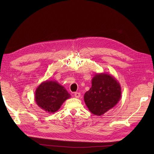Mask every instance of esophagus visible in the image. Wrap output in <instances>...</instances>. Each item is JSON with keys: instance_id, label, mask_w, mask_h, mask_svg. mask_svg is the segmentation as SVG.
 I'll use <instances>...</instances> for the list:
<instances>
[{"instance_id": "1", "label": "esophagus", "mask_w": 154, "mask_h": 154, "mask_svg": "<svg viewBox=\"0 0 154 154\" xmlns=\"http://www.w3.org/2000/svg\"><path fill=\"white\" fill-rule=\"evenodd\" d=\"M74 96L75 97V98H79L81 97V94L79 93H75Z\"/></svg>"}]
</instances>
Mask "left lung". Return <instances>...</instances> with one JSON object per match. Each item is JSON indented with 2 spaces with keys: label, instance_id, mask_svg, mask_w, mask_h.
<instances>
[{
  "label": "left lung",
  "instance_id": "obj_1",
  "mask_svg": "<svg viewBox=\"0 0 154 154\" xmlns=\"http://www.w3.org/2000/svg\"><path fill=\"white\" fill-rule=\"evenodd\" d=\"M92 87L84 94V100L89 111L101 116L115 106L121 98V87L112 75L97 73L93 77Z\"/></svg>",
  "mask_w": 154,
  "mask_h": 154
}]
</instances>
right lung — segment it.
<instances>
[{
    "instance_id": "1",
    "label": "right lung",
    "mask_w": 154,
    "mask_h": 154,
    "mask_svg": "<svg viewBox=\"0 0 154 154\" xmlns=\"http://www.w3.org/2000/svg\"><path fill=\"white\" fill-rule=\"evenodd\" d=\"M70 97L71 94L65 88L56 81H45L35 91V100L37 105L48 113L56 112L62 104Z\"/></svg>"
}]
</instances>
